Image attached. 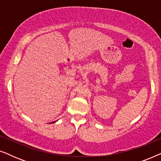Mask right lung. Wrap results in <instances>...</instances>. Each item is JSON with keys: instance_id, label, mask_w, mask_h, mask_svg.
I'll list each match as a JSON object with an SVG mask.
<instances>
[{"instance_id": "add662e5", "label": "right lung", "mask_w": 161, "mask_h": 161, "mask_svg": "<svg viewBox=\"0 0 161 161\" xmlns=\"http://www.w3.org/2000/svg\"><path fill=\"white\" fill-rule=\"evenodd\" d=\"M53 122H51V123H53Z\"/></svg>"}]
</instances>
